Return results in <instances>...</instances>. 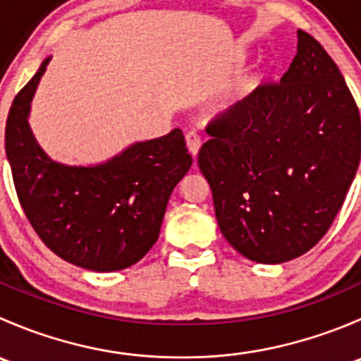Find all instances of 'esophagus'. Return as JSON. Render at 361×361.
<instances>
[{"label":"esophagus","mask_w":361,"mask_h":361,"mask_svg":"<svg viewBox=\"0 0 361 361\" xmlns=\"http://www.w3.org/2000/svg\"><path fill=\"white\" fill-rule=\"evenodd\" d=\"M185 141H187L188 152H190L192 157L195 159V155H197L199 148H201V137H199L197 133L190 130V133H187V136H185Z\"/></svg>","instance_id":"34e87169"}]
</instances>
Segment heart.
Wrapping results in <instances>:
<instances>
[{"label": "heart", "mask_w": 361, "mask_h": 361, "mask_svg": "<svg viewBox=\"0 0 361 361\" xmlns=\"http://www.w3.org/2000/svg\"><path fill=\"white\" fill-rule=\"evenodd\" d=\"M262 78H264V76H262V73H255V75H251L246 82L239 83V85L235 87V89L232 90L227 97H225L224 108H231V106H234L235 103H239V101H241L246 94L251 92V90H253L255 87L262 82Z\"/></svg>", "instance_id": "1"}]
</instances>
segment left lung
Masks as SVG:
<instances>
[{
    "instance_id": "1",
    "label": "left lung",
    "mask_w": 361,
    "mask_h": 361,
    "mask_svg": "<svg viewBox=\"0 0 361 361\" xmlns=\"http://www.w3.org/2000/svg\"><path fill=\"white\" fill-rule=\"evenodd\" d=\"M279 83L214 116L199 150L221 234L243 257L281 264L330 228L361 154L360 111L326 50L298 29Z\"/></svg>"
}]
</instances>
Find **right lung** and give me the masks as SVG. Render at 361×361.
<instances>
[{
	"label": "right lung",
	"instance_id": "1",
	"mask_svg": "<svg viewBox=\"0 0 361 361\" xmlns=\"http://www.w3.org/2000/svg\"><path fill=\"white\" fill-rule=\"evenodd\" d=\"M50 57L13 99L5 150L17 197L47 248L78 267H130L155 245L173 188L192 166L181 129L136 143L92 167L54 162L27 123Z\"/></svg>",
	"mask_w": 361,
	"mask_h": 361
}]
</instances>
